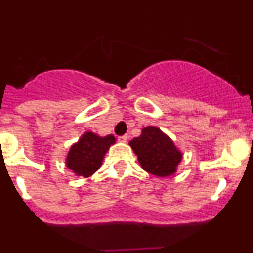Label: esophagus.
<instances>
[{"instance_id": "34e87169", "label": "esophagus", "mask_w": 253, "mask_h": 253, "mask_svg": "<svg viewBox=\"0 0 253 253\" xmlns=\"http://www.w3.org/2000/svg\"><path fill=\"white\" fill-rule=\"evenodd\" d=\"M118 140H119V142H122V143H125L126 140H128V135H122V137L118 138Z\"/></svg>"}]
</instances>
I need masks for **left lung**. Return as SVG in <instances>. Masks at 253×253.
I'll return each instance as SVG.
<instances>
[{
	"label": "left lung",
	"mask_w": 253,
	"mask_h": 253,
	"mask_svg": "<svg viewBox=\"0 0 253 253\" xmlns=\"http://www.w3.org/2000/svg\"><path fill=\"white\" fill-rule=\"evenodd\" d=\"M129 146L137 154L142 169L158 177L173 175L182 160V153L171 138L156 126L142 129V134L130 140Z\"/></svg>",
	"instance_id": "8db88e82"
}]
</instances>
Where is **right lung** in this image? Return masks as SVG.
I'll list each match as a JSON object with an SVG mask.
<instances>
[{"label":"right lung","mask_w":253,"mask_h":253,"mask_svg":"<svg viewBox=\"0 0 253 253\" xmlns=\"http://www.w3.org/2000/svg\"><path fill=\"white\" fill-rule=\"evenodd\" d=\"M114 143L115 137L111 134L100 137L92 131H86L69 149L67 167L77 176L90 177L100 169L104 156Z\"/></svg>","instance_id":"right-lung-1"}]
</instances>
